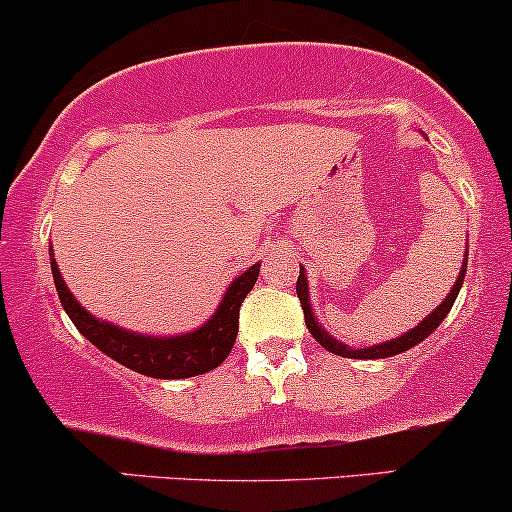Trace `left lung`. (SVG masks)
Masks as SVG:
<instances>
[{"label": "left lung", "mask_w": 512, "mask_h": 512, "mask_svg": "<svg viewBox=\"0 0 512 512\" xmlns=\"http://www.w3.org/2000/svg\"><path fill=\"white\" fill-rule=\"evenodd\" d=\"M469 256V254H467ZM467 256H464V266H462V273H459V278L455 280V285H452L450 295L442 300L440 307H435V312H430L426 319L421 321L418 326H413L411 331H406L404 336L394 338V341H387V343H380V346H370V348H358L353 350L346 343L336 341V338L331 336V333H326L321 329V324L317 319H314V312L312 307H309V287H307V275H304V268H300V278H297V297H300L302 302V312H304V324H307L309 333H312L314 338L324 346L329 353L333 355H343V358H358V360H375V358H389V355H399L404 353V350H409L413 346H418L421 341H426V338L433 333L435 329L440 326V321L450 314L452 304H455L457 295H459V287L464 283V273H467Z\"/></svg>", "instance_id": "1"}]
</instances>
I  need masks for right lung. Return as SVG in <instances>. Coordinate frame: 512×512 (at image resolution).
Returning a JSON list of instances; mask_svg holds the SVG:
<instances>
[{
  "instance_id": "add662e5",
  "label": "right lung",
  "mask_w": 512,
  "mask_h": 512,
  "mask_svg": "<svg viewBox=\"0 0 512 512\" xmlns=\"http://www.w3.org/2000/svg\"><path fill=\"white\" fill-rule=\"evenodd\" d=\"M50 268H53L57 297H60L67 317L101 353H106L120 365L130 367V370L140 372V375L154 377V380H183V377L205 375V372L215 370L232 353L239 331V307L251 292V287L256 285L261 263L234 278L208 324L200 326L198 331L169 338L142 336V333L125 331L120 326L96 319L67 290L55 258H50Z\"/></svg>"
}]
</instances>
